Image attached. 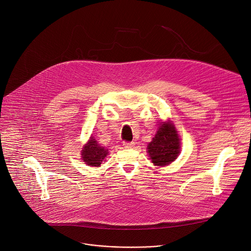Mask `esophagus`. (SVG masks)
<instances>
[{
	"label": "esophagus",
	"mask_w": 251,
	"mask_h": 251,
	"mask_svg": "<svg viewBox=\"0 0 251 251\" xmlns=\"http://www.w3.org/2000/svg\"><path fill=\"white\" fill-rule=\"evenodd\" d=\"M123 146L126 149H131V148H133L135 146V143L134 142H124Z\"/></svg>",
	"instance_id": "obj_1"
}]
</instances>
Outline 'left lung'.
Here are the masks:
<instances>
[{"label": "left lung", "instance_id": "obj_1", "mask_svg": "<svg viewBox=\"0 0 251 251\" xmlns=\"http://www.w3.org/2000/svg\"><path fill=\"white\" fill-rule=\"evenodd\" d=\"M180 144L177 130L172 121L161 122L147 148L151 162L157 166L169 165L180 153Z\"/></svg>", "mask_w": 251, "mask_h": 251}]
</instances>
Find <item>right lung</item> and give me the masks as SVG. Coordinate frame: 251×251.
I'll use <instances>...</instances> for the list:
<instances>
[{
  "mask_svg": "<svg viewBox=\"0 0 251 251\" xmlns=\"http://www.w3.org/2000/svg\"><path fill=\"white\" fill-rule=\"evenodd\" d=\"M80 153L82 160L89 166L99 168L108 154V150L100 146L94 137H91L89 142L83 146Z\"/></svg>",
  "mask_w": 251,
  "mask_h": 251,
  "instance_id": "obj_1",
  "label": "right lung"
}]
</instances>
